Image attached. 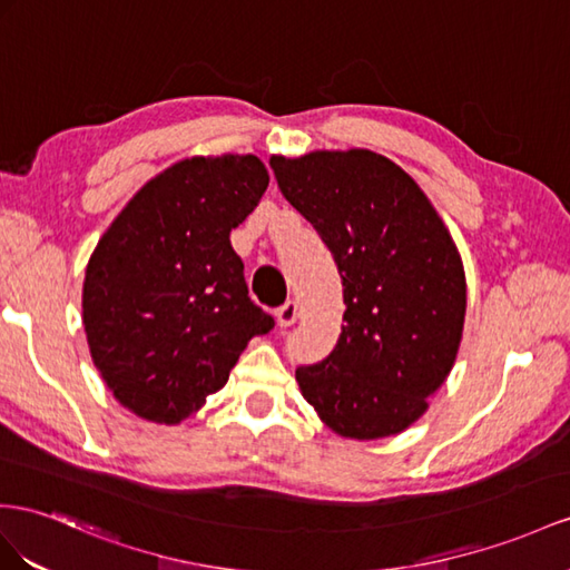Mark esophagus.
I'll use <instances>...</instances> for the list:
<instances>
[{
  "instance_id": "34e87169",
  "label": "esophagus",
  "mask_w": 570,
  "mask_h": 570,
  "mask_svg": "<svg viewBox=\"0 0 570 570\" xmlns=\"http://www.w3.org/2000/svg\"><path fill=\"white\" fill-rule=\"evenodd\" d=\"M298 320V303L296 301H286L282 308H276V323L282 327H291Z\"/></svg>"
}]
</instances>
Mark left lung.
Returning a JSON list of instances; mask_svg holds the SVG:
<instances>
[{
	"mask_svg": "<svg viewBox=\"0 0 570 570\" xmlns=\"http://www.w3.org/2000/svg\"><path fill=\"white\" fill-rule=\"evenodd\" d=\"M269 166L344 286L337 344L296 368L303 397L344 438L395 435L426 412L458 356L466 308L458 247L421 187L381 154L272 156Z\"/></svg>",
	"mask_w": 570,
	"mask_h": 570,
	"instance_id": "8db88e82",
	"label": "left lung"
}]
</instances>
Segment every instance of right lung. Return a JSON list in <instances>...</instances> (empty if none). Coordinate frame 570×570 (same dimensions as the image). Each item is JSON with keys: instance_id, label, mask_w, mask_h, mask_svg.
<instances>
[{"instance_id": "obj_1", "label": "right lung", "mask_w": 570, "mask_h": 570, "mask_svg": "<svg viewBox=\"0 0 570 570\" xmlns=\"http://www.w3.org/2000/svg\"><path fill=\"white\" fill-rule=\"evenodd\" d=\"M269 185L257 156L185 158L146 183L86 267L83 330L122 406L178 424L222 390L274 317L247 296L230 230Z\"/></svg>"}]
</instances>
